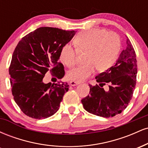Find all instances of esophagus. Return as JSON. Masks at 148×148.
<instances>
[{"label":"esophagus","instance_id":"esophagus-1","mask_svg":"<svg viewBox=\"0 0 148 148\" xmlns=\"http://www.w3.org/2000/svg\"><path fill=\"white\" fill-rule=\"evenodd\" d=\"M79 82H76V81H70V85L72 86H77V85H79Z\"/></svg>","mask_w":148,"mask_h":148}]
</instances>
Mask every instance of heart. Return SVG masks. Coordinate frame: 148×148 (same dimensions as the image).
<instances>
[{
  "mask_svg": "<svg viewBox=\"0 0 148 148\" xmlns=\"http://www.w3.org/2000/svg\"><path fill=\"white\" fill-rule=\"evenodd\" d=\"M74 44L79 51H86V64L69 70L68 79L73 81L86 80L95 70L103 72L109 68L116 60L120 48V37L113 32L106 30L92 29L81 32L74 39ZM60 60L67 67L76 63V52L70 44H67L60 51Z\"/></svg>",
  "mask_w": 148,
  "mask_h": 148,
  "instance_id": "1",
  "label": "heart"
}]
</instances>
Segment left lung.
Masks as SVG:
<instances>
[{
  "label": "left lung",
  "instance_id": "obj_1",
  "mask_svg": "<svg viewBox=\"0 0 148 148\" xmlns=\"http://www.w3.org/2000/svg\"><path fill=\"white\" fill-rule=\"evenodd\" d=\"M136 53L127 37V45L113 66L95 77V86H90V95L81 100L86 111L103 118L120 114L128 106L136 84ZM108 84L106 90L103 86Z\"/></svg>",
  "mask_w": 148,
  "mask_h": 148
}]
</instances>
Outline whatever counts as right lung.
I'll return each instance as SVG.
<instances>
[{"label":"right lung","mask_w":148,"mask_h":148,"mask_svg":"<svg viewBox=\"0 0 148 148\" xmlns=\"http://www.w3.org/2000/svg\"><path fill=\"white\" fill-rule=\"evenodd\" d=\"M74 30L41 27L21 39L15 48L9 69L12 92L23 113L45 119L58 111L67 83L45 84L47 72L60 79L63 64L58 62L61 49L73 38Z\"/></svg>","instance_id":"right-lung-1"}]
</instances>
